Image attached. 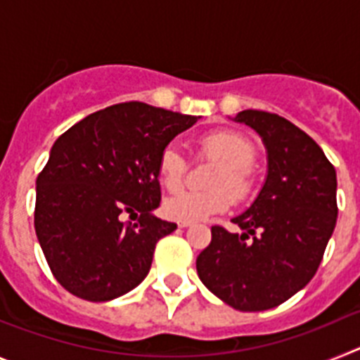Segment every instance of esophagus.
I'll return each instance as SVG.
<instances>
[{
	"mask_svg": "<svg viewBox=\"0 0 360 360\" xmlns=\"http://www.w3.org/2000/svg\"><path fill=\"white\" fill-rule=\"evenodd\" d=\"M189 225H193V221L191 219H178V227H189Z\"/></svg>",
	"mask_w": 360,
	"mask_h": 360,
	"instance_id": "34e87169",
	"label": "esophagus"
}]
</instances>
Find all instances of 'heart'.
Wrapping results in <instances>:
<instances>
[{
  "instance_id": "b5f03b06",
  "label": "heart",
  "mask_w": 360,
  "mask_h": 360,
  "mask_svg": "<svg viewBox=\"0 0 360 360\" xmlns=\"http://www.w3.org/2000/svg\"><path fill=\"white\" fill-rule=\"evenodd\" d=\"M257 149L250 139L234 129H218L198 141V158L218 162L207 176L209 189L184 191L165 200V214L174 219H202L227 211L232 198L249 202L259 189L254 167ZM189 171L186 153L176 144H167L158 157V178L167 191L184 186Z\"/></svg>"
}]
</instances>
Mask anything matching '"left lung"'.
<instances>
[{"label": "left lung", "instance_id": "8db88e82", "mask_svg": "<svg viewBox=\"0 0 360 360\" xmlns=\"http://www.w3.org/2000/svg\"><path fill=\"white\" fill-rule=\"evenodd\" d=\"M238 122L256 129L269 151V174L256 202L232 224L211 227L200 252L202 283L229 307H279L316 276L337 221V174L317 142L276 113L245 110Z\"/></svg>", "mask_w": 360, "mask_h": 360}]
</instances>
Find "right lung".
<instances>
[{"instance_id": "right-lung-1", "label": "right lung", "mask_w": 360, "mask_h": 360, "mask_svg": "<svg viewBox=\"0 0 360 360\" xmlns=\"http://www.w3.org/2000/svg\"><path fill=\"white\" fill-rule=\"evenodd\" d=\"M196 117L131 101L66 129L36 180L34 227L53 278L75 297L104 303L135 288L158 240L176 224L160 205L158 157ZM139 214L136 224L122 222Z\"/></svg>"}]
</instances>
